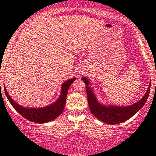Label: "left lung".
Segmentation results:
<instances>
[{"mask_svg": "<svg viewBox=\"0 0 156 156\" xmlns=\"http://www.w3.org/2000/svg\"><path fill=\"white\" fill-rule=\"evenodd\" d=\"M81 79L86 85L87 97L90 112L98 120L111 125L121 123L133 116L145 105L150 93L151 83L146 94L137 103L128 106L105 105L98 101L93 90L89 86L90 82L88 78L83 77Z\"/></svg>", "mask_w": 156, "mask_h": 156, "instance_id": "1", "label": "left lung"}]
</instances>
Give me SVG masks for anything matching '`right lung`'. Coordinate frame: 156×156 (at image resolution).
Here are the masks:
<instances>
[{
  "mask_svg": "<svg viewBox=\"0 0 156 156\" xmlns=\"http://www.w3.org/2000/svg\"><path fill=\"white\" fill-rule=\"evenodd\" d=\"M76 79V78H73L71 79L66 80L62 84L61 95L55 103L48 105V106L38 108H25L18 105L8 95L5 86H4V90H5V95L10 104L23 117L31 122H34V123H45L55 119L63 113L66 105V95H67L68 88Z\"/></svg>",
  "mask_w": 156,
  "mask_h": 156,
  "instance_id": "right-lung-1",
  "label": "right lung"
}]
</instances>
